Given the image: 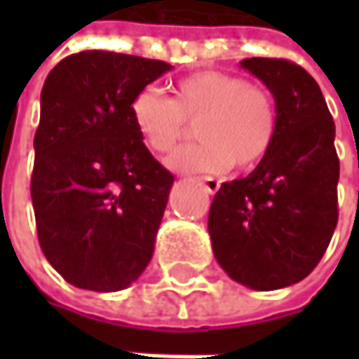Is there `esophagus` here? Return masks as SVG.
I'll return each instance as SVG.
<instances>
[{"mask_svg":"<svg viewBox=\"0 0 359 359\" xmlns=\"http://www.w3.org/2000/svg\"><path fill=\"white\" fill-rule=\"evenodd\" d=\"M201 182H203V186H205V189L210 191V194H215L217 189H219V182L215 180V177H210V175H203V177H200Z\"/></svg>","mask_w":359,"mask_h":359,"instance_id":"34e87169","label":"esophagus"}]
</instances>
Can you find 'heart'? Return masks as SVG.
<instances>
[{"instance_id":"b5f03b06","label":"heart","mask_w":359,"mask_h":359,"mask_svg":"<svg viewBox=\"0 0 359 359\" xmlns=\"http://www.w3.org/2000/svg\"><path fill=\"white\" fill-rule=\"evenodd\" d=\"M131 123L144 144L165 154L198 123L201 142L184 145L168 158L175 172L226 173L252 170L276 140V105L268 91L226 72H198L173 86V97L144 88L130 104Z\"/></svg>"}]
</instances>
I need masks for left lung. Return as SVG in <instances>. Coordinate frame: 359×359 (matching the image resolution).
<instances>
[{"label":"left lung","instance_id":"obj_1","mask_svg":"<svg viewBox=\"0 0 359 359\" xmlns=\"http://www.w3.org/2000/svg\"><path fill=\"white\" fill-rule=\"evenodd\" d=\"M276 102V140L250 175L214 196L208 231L233 282L269 292L302 282L338 224L336 126L316 79L296 63L241 60Z\"/></svg>","mask_w":359,"mask_h":359}]
</instances>
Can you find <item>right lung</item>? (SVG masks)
Segmentation results:
<instances>
[{
	"label": "right lung",
	"instance_id": "1",
	"mask_svg": "<svg viewBox=\"0 0 359 359\" xmlns=\"http://www.w3.org/2000/svg\"><path fill=\"white\" fill-rule=\"evenodd\" d=\"M170 69L90 49L46 77L34 137L35 226L43 255L76 287L126 290L154 255L173 175L144 145L130 104Z\"/></svg>",
	"mask_w": 359,
	"mask_h": 359
}]
</instances>
